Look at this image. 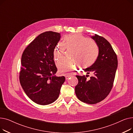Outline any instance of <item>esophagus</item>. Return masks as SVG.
Instances as JSON below:
<instances>
[{"instance_id":"esophagus-1","label":"esophagus","mask_w":133,"mask_h":133,"mask_svg":"<svg viewBox=\"0 0 133 133\" xmlns=\"http://www.w3.org/2000/svg\"><path fill=\"white\" fill-rule=\"evenodd\" d=\"M72 76V74H69V73L66 74L65 75V78H66V80L68 79V78H70V77H71Z\"/></svg>"}]
</instances>
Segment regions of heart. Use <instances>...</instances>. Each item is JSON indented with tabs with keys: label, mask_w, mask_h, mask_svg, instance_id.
<instances>
[{
	"label": "heart",
	"mask_w": 133,
	"mask_h": 133,
	"mask_svg": "<svg viewBox=\"0 0 133 133\" xmlns=\"http://www.w3.org/2000/svg\"><path fill=\"white\" fill-rule=\"evenodd\" d=\"M64 40L65 45L59 42L55 47L54 55L55 60H59L64 56L66 47L74 50L71 55L73 60L64 59L57 63L59 71L61 73L71 71L78 64L83 68L88 67L94 64L99 55V47L95 41L80 34H69Z\"/></svg>",
	"instance_id": "heart-1"
}]
</instances>
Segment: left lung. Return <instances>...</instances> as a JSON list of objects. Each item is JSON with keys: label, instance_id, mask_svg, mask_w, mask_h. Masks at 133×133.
<instances>
[{"label": "left lung", "instance_id": "1", "mask_svg": "<svg viewBox=\"0 0 133 133\" xmlns=\"http://www.w3.org/2000/svg\"><path fill=\"white\" fill-rule=\"evenodd\" d=\"M99 47V55L94 64L85 69L87 74L94 75L88 80V75H76L78 83L75 87V94L83 102L95 104L104 100L113 86L117 67V58L110 44L103 37L95 34L92 36Z\"/></svg>", "mask_w": 133, "mask_h": 133}]
</instances>
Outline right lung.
I'll return each mask as SVG.
<instances>
[{
    "label": "right lung",
    "mask_w": 133,
    "mask_h": 133,
    "mask_svg": "<svg viewBox=\"0 0 133 133\" xmlns=\"http://www.w3.org/2000/svg\"><path fill=\"white\" fill-rule=\"evenodd\" d=\"M61 37L59 33L47 31L40 34L27 46L22 56L19 81L25 93L35 103L47 105L59 95L65 76L54 74L57 68L54 50Z\"/></svg>",
    "instance_id": "add662e5"
}]
</instances>
